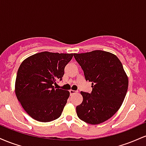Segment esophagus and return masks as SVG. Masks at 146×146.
I'll return each instance as SVG.
<instances>
[{
	"label": "esophagus",
	"mask_w": 146,
	"mask_h": 146,
	"mask_svg": "<svg viewBox=\"0 0 146 146\" xmlns=\"http://www.w3.org/2000/svg\"><path fill=\"white\" fill-rule=\"evenodd\" d=\"M69 93H70V95H73L75 94V93H78V91H75V90H70Z\"/></svg>",
	"instance_id": "esophagus-1"
}]
</instances>
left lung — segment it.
<instances>
[{"instance_id":"1","label":"left lung","mask_w":146,"mask_h":146,"mask_svg":"<svg viewBox=\"0 0 146 146\" xmlns=\"http://www.w3.org/2000/svg\"><path fill=\"white\" fill-rule=\"evenodd\" d=\"M73 56L93 88L90 93L81 92L83 102L76 107L78 117L90 124L103 123L119 109L126 95L128 79L123 65L113 53L100 50Z\"/></svg>"}]
</instances>
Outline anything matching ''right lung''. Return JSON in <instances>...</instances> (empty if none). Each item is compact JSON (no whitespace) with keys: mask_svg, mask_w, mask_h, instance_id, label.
Masks as SVG:
<instances>
[{"mask_svg":"<svg viewBox=\"0 0 146 146\" xmlns=\"http://www.w3.org/2000/svg\"><path fill=\"white\" fill-rule=\"evenodd\" d=\"M73 53L41 52L22 62L16 75L15 93L24 110L40 122L53 121L61 116L70 93L57 88L64 68Z\"/></svg>","mask_w":146,"mask_h":146,"instance_id":"right-lung-1","label":"right lung"}]
</instances>
